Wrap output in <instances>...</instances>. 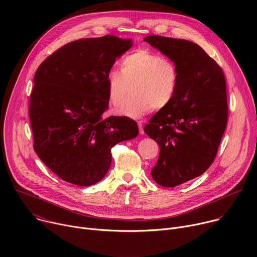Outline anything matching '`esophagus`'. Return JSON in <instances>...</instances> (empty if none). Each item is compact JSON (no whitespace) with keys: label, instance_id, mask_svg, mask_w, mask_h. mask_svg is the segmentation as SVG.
Listing matches in <instances>:
<instances>
[{"label":"esophagus","instance_id":"34e87169","mask_svg":"<svg viewBox=\"0 0 257 257\" xmlns=\"http://www.w3.org/2000/svg\"><path fill=\"white\" fill-rule=\"evenodd\" d=\"M138 127H139V133H140V134H143V133H144V131H143V124H142L141 121L138 122Z\"/></svg>","mask_w":257,"mask_h":257}]
</instances>
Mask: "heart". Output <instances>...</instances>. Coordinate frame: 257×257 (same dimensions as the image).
I'll return each instance as SVG.
<instances>
[{
  "mask_svg": "<svg viewBox=\"0 0 257 257\" xmlns=\"http://www.w3.org/2000/svg\"><path fill=\"white\" fill-rule=\"evenodd\" d=\"M121 71L111 70L106 75L108 101L119 105L116 112L130 118H140L153 107L162 109L173 100L178 86V70L175 64L162 55L145 49L137 50L120 63Z\"/></svg>",
  "mask_w": 257,
  "mask_h": 257,
  "instance_id": "heart-1",
  "label": "heart"
}]
</instances>
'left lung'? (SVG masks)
Returning <instances> with one entry per match:
<instances>
[{"label":"left lung","instance_id":"left-lung-1","mask_svg":"<svg viewBox=\"0 0 257 257\" xmlns=\"http://www.w3.org/2000/svg\"><path fill=\"white\" fill-rule=\"evenodd\" d=\"M143 41L166 55L178 70L173 100L144 127L160 146L154 180L161 186L175 187L203 174L216 156L228 121L226 80L222 68L192 42L160 35Z\"/></svg>","mask_w":257,"mask_h":257}]
</instances>
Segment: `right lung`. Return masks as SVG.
Returning a JSON list of instances; mask_svg holds the SVG:
<instances>
[{
    "label": "right lung",
    "instance_id": "right-lung-1",
    "mask_svg": "<svg viewBox=\"0 0 257 257\" xmlns=\"http://www.w3.org/2000/svg\"><path fill=\"white\" fill-rule=\"evenodd\" d=\"M132 45L115 35L71 42L35 72L29 103L33 149L66 182L96 184L111 167L113 146L138 135L134 120L103 117L106 75Z\"/></svg>",
    "mask_w": 257,
    "mask_h": 257
}]
</instances>
